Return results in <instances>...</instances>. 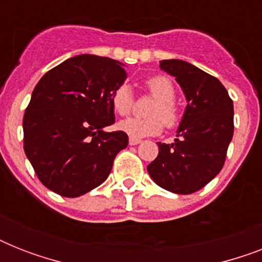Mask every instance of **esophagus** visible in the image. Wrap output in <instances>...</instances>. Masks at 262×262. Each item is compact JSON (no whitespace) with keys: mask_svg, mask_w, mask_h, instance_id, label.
<instances>
[{"mask_svg":"<svg viewBox=\"0 0 262 262\" xmlns=\"http://www.w3.org/2000/svg\"><path fill=\"white\" fill-rule=\"evenodd\" d=\"M140 143H141V140L140 139H136V137H130V139H129V144H130V145H137V144Z\"/></svg>","mask_w":262,"mask_h":262,"instance_id":"esophagus-1","label":"esophagus"}]
</instances>
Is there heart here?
<instances>
[{"mask_svg":"<svg viewBox=\"0 0 262 262\" xmlns=\"http://www.w3.org/2000/svg\"><path fill=\"white\" fill-rule=\"evenodd\" d=\"M144 87L155 99L147 110V118H129L119 122L118 127L130 137H148L159 135L163 126L174 127L181 122V108L175 102L174 84L167 76H152L145 80ZM111 106L121 117H126L135 107V96L130 88L122 84L111 92Z\"/></svg>","mask_w":262,"mask_h":262,"instance_id":"heart-1","label":"heart"}]
</instances>
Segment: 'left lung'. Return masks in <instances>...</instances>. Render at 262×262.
Masks as SVG:
<instances>
[{"label": "left lung", "instance_id": "obj_1", "mask_svg": "<svg viewBox=\"0 0 262 262\" xmlns=\"http://www.w3.org/2000/svg\"><path fill=\"white\" fill-rule=\"evenodd\" d=\"M160 69L174 76L187 106L172 144L159 145L148 172L160 187L178 194L203 189L223 168L234 135V104L213 76L181 59H163Z\"/></svg>", "mask_w": 262, "mask_h": 262}]
</instances>
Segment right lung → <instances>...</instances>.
Returning <instances> with one entry per match:
<instances>
[{
    "label": "right lung",
    "instance_id": "right-lung-1",
    "mask_svg": "<svg viewBox=\"0 0 262 262\" xmlns=\"http://www.w3.org/2000/svg\"><path fill=\"white\" fill-rule=\"evenodd\" d=\"M125 79L118 61L83 54L39 80L23 118L24 152L47 189L79 197L106 181L129 143L125 132H103L114 123L111 92Z\"/></svg>",
    "mask_w": 262,
    "mask_h": 262
}]
</instances>
